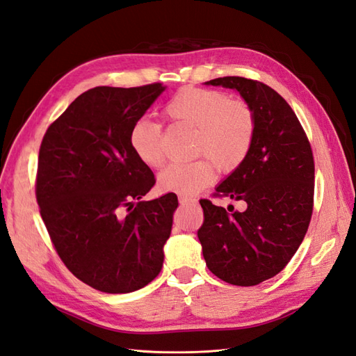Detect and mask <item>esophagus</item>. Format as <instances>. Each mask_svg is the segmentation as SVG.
I'll use <instances>...</instances> for the list:
<instances>
[{"label":"esophagus","mask_w":356,"mask_h":356,"mask_svg":"<svg viewBox=\"0 0 356 356\" xmlns=\"http://www.w3.org/2000/svg\"><path fill=\"white\" fill-rule=\"evenodd\" d=\"M178 200H179V203H193V202H196V199H193V197H190L187 195H179Z\"/></svg>","instance_id":"esophagus-1"}]
</instances>
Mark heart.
Listing matches in <instances>:
<instances>
[{
  "label": "heart",
  "instance_id": "obj_1",
  "mask_svg": "<svg viewBox=\"0 0 356 356\" xmlns=\"http://www.w3.org/2000/svg\"><path fill=\"white\" fill-rule=\"evenodd\" d=\"M165 114L172 122L195 129L191 154L202 156L190 163H172L160 172L159 186L168 191L191 195L209 186L215 168L224 174L238 169L250 154L257 132L255 113L229 93L187 88L172 98ZM131 147L143 163L159 168L165 163L163 126L139 118L131 129Z\"/></svg>",
  "mask_w": 356,
  "mask_h": 356
}]
</instances>
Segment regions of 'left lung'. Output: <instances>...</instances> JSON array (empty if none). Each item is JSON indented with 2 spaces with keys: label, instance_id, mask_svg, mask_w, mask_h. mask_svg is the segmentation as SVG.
Listing matches in <instances>:
<instances>
[{
  "label": "left lung",
  "instance_id": "obj_1",
  "mask_svg": "<svg viewBox=\"0 0 356 356\" xmlns=\"http://www.w3.org/2000/svg\"><path fill=\"white\" fill-rule=\"evenodd\" d=\"M207 84L238 90L255 113L257 132L250 154L213 195L243 200L246 209L200 199L197 238L215 276L254 286L284 270L305 239L314 212V153L293 108L267 84L245 77Z\"/></svg>",
  "mask_w": 356,
  "mask_h": 356
}]
</instances>
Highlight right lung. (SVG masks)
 Returning <instances> with one entry per match:
<instances>
[{
  "label": "right lung",
  "instance_id": "obj_1",
  "mask_svg": "<svg viewBox=\"0 0 356 356\" xmlns=\"http://www.w3.org/2000/svg\"><path fill=\"white\" fill-rule=\"evenodd\" d=\"M163 90L161 83L93 88L40 145L35 196L50 241L68 270L102 293H132L163 266L178 199L139 202L156 179L131 147L132 126Z\"/></svg>",
  "mask_w": 356,
  "mask_h": 356
}]
</instances>
